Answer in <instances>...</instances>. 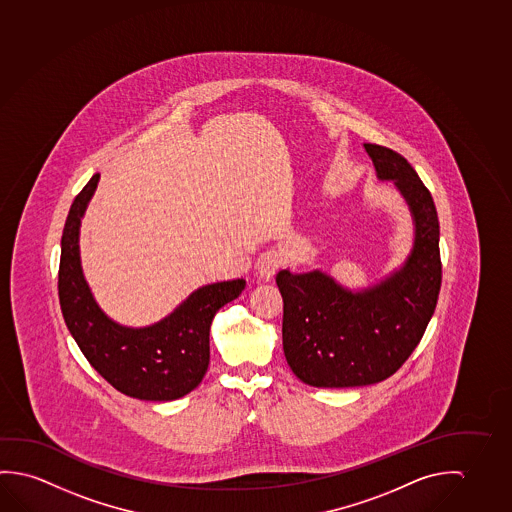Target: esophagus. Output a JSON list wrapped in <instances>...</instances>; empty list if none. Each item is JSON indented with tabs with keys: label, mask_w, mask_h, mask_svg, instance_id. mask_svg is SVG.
<instances>
[{
	"label": "esophagus",
	"mask_w": 512,
	"mask_h": 512,
	"mask_svg": "<svg viewBox=\"0 0 512 512\" xmlns=\"http://www.w3.org/2000/svg\"><path fill=\"white\" fill-rule=\"evenodd\" d=\"M284 265L283 252L277 249H268V251L261 252L260 258L256 261V270L263 279H272L279 268Z\"/></svg>",
	"instance_id": "34e87169"
}]
</instances>
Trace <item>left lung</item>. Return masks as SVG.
Instances as JSON below:
<instances>
[{"label":"left lung","instance_id":"obj_1","mask_svg":"<svg viewBox=\"0 0 512 512\" xmlns=\"http://www.w3.org/2000/svg\"><path fill=\"white\" fill-rule=\"evenodd\" d=\"M377 178L393 181L414 224L404 265L363 290H349L322 270L276 276L283 295V350L293 374L315 388L384 381L404 365L434 315L441 288L438 211L406 158L365 144Z\"/></svg>","mask_w":512,"mask_h":512}]
</instances>
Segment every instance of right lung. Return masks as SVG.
Instances as JSON below:
<instances>
[{"instance_id": "add662e5", "label": "right lung", "mask_w": 512, "mask_h": 512, "mask_svg": "<svg viewBox=\"0 0 512 512\" xmlns=\"http://www.w3.org/2000/svg\"><path fill=\"white\" fill-rule=\"evenodd\" d=\"M98 181L94 174L76 195L62 233L58 297L65 325L83 356L115 390L151 402L185 397L208 370L211 320L242 293L245 281L201 286L169 317L147 327H126L106 317L83 277L78 244L83 213Z\"/></svg>"}]
</instances>
